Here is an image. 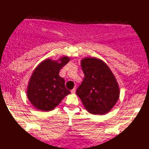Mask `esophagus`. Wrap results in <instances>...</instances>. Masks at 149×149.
I'll return each instance as SVG.
<instances>
[{
    "label": "esophagus",
    "mask_w": 149,
    "mask_h": 149,
    "mask_svg": "<svg viewBox=\"0 0 149 149\" xmlns=\"http://www.w3.org/2000/svg\"><path fill=\"white\" fill-rule=\"evenodd\" d=\"M71 93H76V88H73V89L71 91Z\"/></svg>",
    "instance_id": "obj_1"
}]
</instances>
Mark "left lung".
Listing matches in <instances>:
<instances>
[{
    "label": "left lung",
    "instance_id": "left-lung-1",
    "mask_svg": "<svg viewBox=\"0 0 149 149\" xmlns=\"http://www.w3.org/2000/svg\"><path fill=\"white\" fill-rule=\"evenodd\" d=\"M80 62L84 78L77 88L76 94L90 113H107L120 97L116 77L109 66L99 58H84Z\"/></svg>",
    "mask_w": 149,
    "mask_h": 149
}]
</instances>
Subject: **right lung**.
I'll return each mask as SVG.
<instances>
[{
    "label": "right lung",
    "mask_w": 149,
    "mask_h": 149,
    "mask_svg": "<svg viewBox=\"0 0 149 149\" xmlns=\"http://www.w3.org/2000/svg\"><path fill=\"white\" fill-rule=\"evenodd\" d=\"M69 61L68 56L56 61L47 58L36 67L27 88V98L35 108L42 111H52L71 93L65 87V80L59 76L60 70Z\"/></svg>",
    "instance_id": "add662e5"
}]
</instances>
